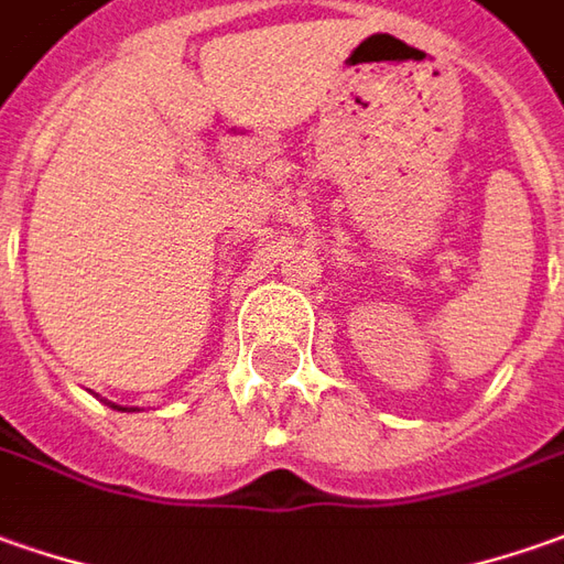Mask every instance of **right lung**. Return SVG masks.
<instances>
[{"label": "right lung", "mask_w": 564, "mask_h": 564, "mask_svg": "<svg viewBox=\"0 0 564 564\" xmlns=\"http://www.w3.org/2000/svg\"><path fill=\"white\" fill-rule=\"evenodd\" d=\"M107 408H113V411H122V413H132L135 408H120V404H113V401H105Z\"/></svg>", "instance_id": "add662e5"}]
</instances>
